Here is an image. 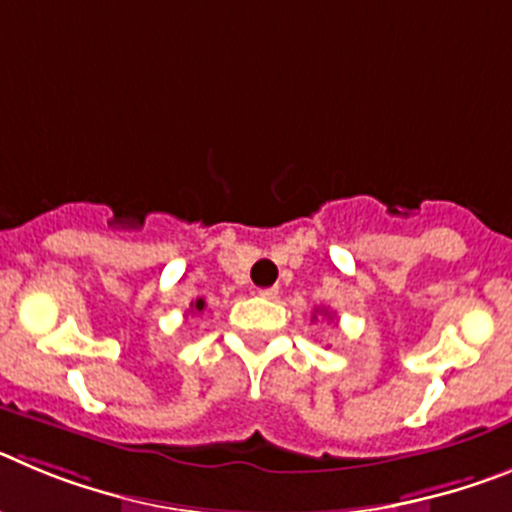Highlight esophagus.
Segmentation results:
<instances>
[{
	"label": "esophagus",
	"mask_w": 512,
	"mask_h": 512,
	"mask_svg": "<svg viewBox=\"0 0 512 512\" xmlns=\"http://www.w3.org/2000/svg\"><path fill=\"white\" fill-rule=\"evenodd\" d=\"M259 295L264 297V300H277V297H279V287H266V289H259Z\"/></svg>",
	"instance_id": "1"
}]
</instances>
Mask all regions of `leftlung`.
<instances>
[{"label":"left lung","instance_id":"obj_1","mask_svg":"<svg viewBox=\"0 0 512 512\" xmlns=\"http://www.w3.org/2000/svg\"><path fill=\"white\" fill-rule=\"evenodd\" d=\"M320 315H325V318H328V320H333V315H330L328 310H320ZM312 318H315V315H312Z\"/></svg>","mask_w":512,"mask_h":512}]
</instances>
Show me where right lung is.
Instances as JSON below:
<instances>
[{"mask_svg":"<svg viewBox=\"0 0 512 512\" xmlns=\"http://www.w3.org/2000/svg\"><path fill=\"white\" fill-rule=\"evenodd\" d=\"M192 310H194V312H202V310H205V300H202V297H200V300H197V302H192Z\"/></svg>","mask_w":512,"mask_h":512,"instance_id":"right-lung-1","label":"right lung"}]
</instances>
